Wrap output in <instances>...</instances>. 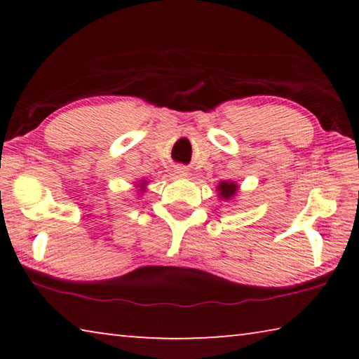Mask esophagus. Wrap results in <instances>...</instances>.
Listing matches in <instances>:
<instances>
[{
	"label": "esophagus",
	"instance_id": "1",
	"mask_svg": "<svg viewBox=\"0 0 359 359\" xmlns=\"http://www.w3.org/2000/svg\"><path fill=\"white\" fill-rule=\"evenodd\" d=\"M175 174H177L179 177H188V169L185 166H177L175 168Z\"/></svg>",
	"mask_w": 359,
	"mask_h": 359
}]
</instances>
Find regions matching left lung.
Segmentation results:
<instances>
[{"label": "left lung", "instance_id": "obj_1", "mask_svg": "<svg viewBox=\"0 0 359 359\" xmlns=\"http://www.w3.org/2000/svg\"><path fill=\"white\" fill-rule=\"evenodd\" d=\"M218 198L223 199V201H234L236 196L239 193V185L236 184L234 180H222L220 184L217 185Z\"/></svg>", "mask_w": 359, "mask_h": 359}]
</instances>
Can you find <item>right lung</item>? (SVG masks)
Returning <instances> with one entry per match:
<instances>
[{"label":"right lung","instance_id":"right-lung-1","mask_svg":"<svg viewBox=\"0 0 359 359\" xmlns=\"http://www.w3.org/2000/svg\"><path fill=\"white\" fill-rule=\"evenodd\" d=\"M147 185H149V182L145 180V179H141L139 182H136V184H135L136 193H137V194H144L145 191H147Z\"/></svg>","mask_w":359,"mask_h":359}]
</instances>
